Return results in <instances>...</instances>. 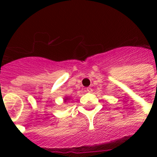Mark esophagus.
<instances>
[{"label": "esophagus", "instance_id": "34e87169", "mask_svg": "<svg viewBox=\"0 0 157 157\" xmlns=\"http://www.w3.org/2000/svg\"><path fill=\"white\" fill-rule=\"evenodd\" d=\"M86 91H87L88 93H91V92L93 91V89L90 88V87H88V88L86 89Z\"/></svg>", "mask_w": 157, "mask_h": 157}]
</instances>
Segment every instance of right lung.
I'll use <instances>...</instances> for the list:
<instances>
[{"label":"right lung","mask_w":157,"mask_h":157,"mask_svg":"<svg viewBox=\"0 0 157 157\" xmlns=\"http://www.w3.org/2000/svg\"><path fill=\"white\" fill-rule=\"evenodd\" d=\"M67 98H66V99H65V100H67Z\"/></svg>","instance_id":"1"}]
</instances>
